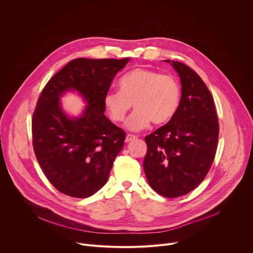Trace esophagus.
Instances as JSON below:
<instances>
[{"instance_id":"1","label":"esophagus","mask_w":253,"mask_h":253,"mask_svg":"<svg viewBox=\"0 0 253 253\" xmlns=\"http://www.w3.org/2000/svg\"><path fill=\"white\" fill-rule=\"evenodd\" d=\"M136 138V136L135 135H132V134H127L126 135V138H125V142H130V141H132V140H134Z\"/></svg>"}]
</instances>
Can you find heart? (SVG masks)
I'll list each match as a JSON object with an SVG mask.
<instances>
[{"instance_id":"heart-1","label":"heart","mask_w":253,"mask_h":253,"mask_svg":"<svg viewBox=\"0 0 253 253\" xmlns=\"http://www.w3.org/2000/svg\"><path fill=\"white\" fill-rule=\"evenodd\" d=\"M119 91L108 92L104 105L114 122H122L132 104L135 110L126 121L131 131L147 128L151 122L165 124L175 115L181 89L175 77L148 68H135L121 77Z\"/></svg>"}]
</instances>
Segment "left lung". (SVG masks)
<instances>
[{"label": "left lung", "instance_id": "8db88e82", "mask_svg": "<svg viewBox=\"0 0 253 253\" xmlns=\"http://www.w3.org/2000/svg\"><path fill=\"white\" fill-rule=\"evenodd\" d=\"M181 82V99L173 118L145 137L143 168L151 188L175 198L195 189L207 175L217 149L219 125L212 95L190 67L164 60Z\"/></svg>", "mask_w": 253, "mask_h": 253}]
</instances>
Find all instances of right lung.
<instances>
[{
	"label": "right lung",
	"mask_w": 253,
	"mask_h": 253,
	"mask_svg": "<svg viewBox=\"0 0 253 253\" xmlns=\"http://www.w3.org/2000/svg\"><path fill=\"white\" fill-rule=\"evenodd\" d=\"M129 61L74 59L50 79L40 95L32 120L34 151L51 184L63 194L86 198L107 182L126 136L104 115V97ZM71 90L87 104L77 118L66 115L59 100Z\"/></svg>",
	"instance_id": "obj_1"
}]
</instances>
